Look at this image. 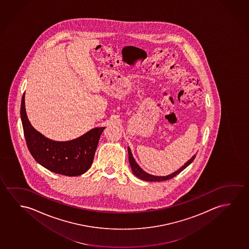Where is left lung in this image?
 I'll return each mask as SVG.
<instances>
[{"mask_svg": "<svg viewBox=\"0 0 249 249\" xmlns=\"http://www.w3.org/2000/svg\"><path fill=\"white\" fill-rule=\"evenodd\" d=\"M127 151H128V159H129L130 166H131V169H132L133 173L138 178H140L141 180H146V181H162V180H170L171 178H173V177L177 176L178 174L180 173L182 170H185L194 161V159L196 157V155L193 156L191 159L188 160V162L184 163V165L181 166L179 170L175 171L174 173L165 176V177H157V176H153V175L146 173L144 170H142L137 162H136V161H135V159H134L129 147L127 148Z\"/></svg>", "mask_w": 249, "mask_h": 249, "instance_id": "8db88e82", "label": "left lung"}]
</instances>
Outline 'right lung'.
<instances>
[{"label":"right lung","instance_id":"1","mask_svg":"<svg viewBox=\"0 0 249 249\" xmlns=\"http://www.w3.org/2000/svg\"><path fill=\"white\" fill-rule=\"evenodd\" d=\"M20 118L27 147L36 162L54 173L68 177L80 176L90 169L105 126L92 128L72 141L50 140L30 123L25 111V93L22 97Z\"/></svg>","mask_w":249,"mask_h":249}]
</instances>
